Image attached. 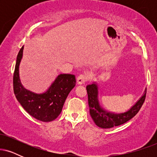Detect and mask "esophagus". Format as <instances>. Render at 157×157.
Returning a JSON list of instances; mask_svg holds the SVG:
<instances>
[{"label":"esophagus","instance_id":"obj_1","mask_svg":"<svg viewBox=\"0 0 157 157\" xmlns=\"http://www.w3.org/2000/svg\"><path fill=\"white\" fill-rule=\"evenodd\" d=\"M88 80V77L86 75H80L77 78V82L79 85L84 84Z\"/></svg>","mask_w":157,"mask_h":157}]
</instances>
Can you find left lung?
<instances>
[{"instance_id":"1","label":"left lung","mask_w":157,"mask_h":157,"mask_svg":"<svg viewBox=\"0 0 157 157\" xmlns=\"http://www.w3.org/2000/svg\"><path fill=\"white\" fill-rule=\"evenodd\" d=\"M89 98V112L95 125L101 128H111L125 123L132 119L142 107L145 99L146 89L143 94L128 111L115 113L104 109L99 101V87L96 82L86 86Z\"/></svg>"}]
</instances>
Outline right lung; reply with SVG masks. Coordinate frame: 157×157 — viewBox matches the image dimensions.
<instances>
[{
	"instance_id": "right-lung-1",
	"label": "right lung",
	"mask_w": 157,
	"mask_h": 157,
	"mask_svg": "<svg viewBox=\"0 0 157 157\" xmlns=\"http://www.w3.org/2000/svg\"><path fill=\"white\" fill-rule=\"evenodd\" d=\"M23 47L20 49L13 77V88L16 98L31 116L42 122H51L60 115L68 94L76 85V79L71 74H60L46 91L35 93L26 89L21 82L19 67L23 57Z\"/></svg>"
}]
</instances>
